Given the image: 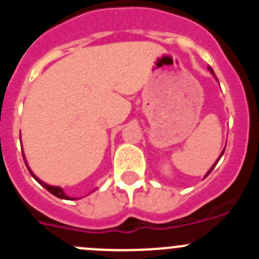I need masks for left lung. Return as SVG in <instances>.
<instances>
[{
	"label": "left lung",
	"instance_id": "1",
	"mask_svg": "<svg viewBox=\"0 0 259 259\" xmlns=\"http://www.w3.org/2000/svg\"><path fill=\"white\" fill-rule=\"evenodd\" d=\"M209 71H210V72H211V74H212V75H214V76H215V74H214V71H212V68H211V67H209ZM215 79H217V77H215ZM223 153H224V149H223V152H222V153H221V157H222V155H223ZM221 157H219V158H218V161H219V159H221ZM218 161H217V162H215V163H214V164H212V167H211V168H210V170H209V171H207V174H206V175H205V178H206V176H207V175H209V174H210V172H211V170H212V168H214V167H215V164L218 163Z\"/></svg>",
	"mask_w": 259,
	"mask_h": 259
}]
</instances>
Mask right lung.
I'll return each instance as SVG.
<instances>
[{
	"label": "right lung",
	"instance_id": "obj_1",
	"mask_svg": "<svg viewBox=\"0 0 259 259\" xmlns=\"http://www.w3.org/2000/svg\"><path fill=\"white\" fill-rule=\"evenodd\" d=\"M23 158H24V154H23ZM24 159H26V158H24ZM26 166H27V168H28V171H29V174H31L32 176H33V178H35L36 180H37L38 183H40L41 185H42V187H44L45 189H47V191H49L50 193L52 194H54V196H56V197H58V198H63V200H75V198H72V197H68V196H66L65 194V192H63V189L61 188V187H54V185H49V184H47V183H44L42 182V180H40L37 178V176L35 175V174L32 172L31 171V168H29L28 167V164H27V162H26Z\"/></svg>",
	"mask_w": 259,
	"mask_h": 259
}]
</instances>
